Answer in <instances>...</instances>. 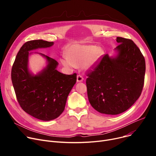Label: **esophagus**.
Here are the masks:
<instances>
[{
  "mask_svg": "<svg viewBox=\"0 0 156 156\" xmlns=\"http://www.w3.org/2000/svg\"><path fill=\"white\" fill-rule=\"evenodd\" d=\"M83 77L81 75H78L77 76V82H81V81H83Z\"/></svg>",
  "mask_w": 156,
  "mask_h": 156,
  "instance_id": "esophagus-1",
  "label": "esophagus"
}]
</instances>
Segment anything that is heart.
Wrapping results in <instances>:
<instances>
[{
    "label": "heart",
    "instance_id": "b5f03b06",
    "mask_svg": "<svg viewBox=\"0 0 156 156\" xmlns=\"http://www.w3.org/2000/svg\"><path fill=\"white\" fill-rule=\"evenodd\" d=\"M66 54L67 55H63L61 59L65 67L73 68L84 66L90 68L99 62L103 55V50L96 45L74 44L68 48Z\"/></svg>",
    "mask_w": 156,
    "mask_h": 156
}]
</instances>
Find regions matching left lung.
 Instances as JSON below:
<instances>
[{
    "label": "left lung",
    "mask_w": 156,
    "mask_h": 156,
    "mask_svg": "<svg viewBox=\"0 0 156 156\" xmlns=\"http://www.w3.org/2000/svg\"><path fill=\"white\" fill-rule=\"evenodd\" d=\"M116 57H101L87 73L88 101L98 112L116 115L128 109L140 96L144 85L145 61L132 40L117 37Z\"/></svg>",
    "instance_id": "1"
}]
</instances>
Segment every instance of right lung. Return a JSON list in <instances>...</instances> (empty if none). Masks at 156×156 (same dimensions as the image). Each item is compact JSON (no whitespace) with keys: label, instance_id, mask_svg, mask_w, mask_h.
<instances>
[{"label":"right lung","instance_id":"1","mask_svg":"<svg viewBox=\"0 0 156 156\" xmlns=\"http://www.w3.org/2000/svg\"><path fill=\"white\" fill-rule=\"evenodd\" d=\"M53 42L43 40L24 43L16 55L11 71V80L21 108L30 115L42 121H51L64 111L68 96L76 81V74L65 75L56 69L58 62L45 57L47 65L37 75L28 69L29 51L50 47Z\"/></svg>","mask_w":156,"mask_h":156}]
</instances>
